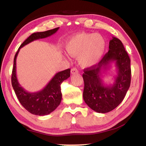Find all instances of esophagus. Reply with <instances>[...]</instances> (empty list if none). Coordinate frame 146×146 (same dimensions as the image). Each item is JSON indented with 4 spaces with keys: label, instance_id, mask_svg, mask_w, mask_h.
Instances as JSON below:
<instances>
[{
    "label": "esophagus",
    "instance_id": "34e87169",
    "mask_svg": "<svg viewBox=\"0 0 146 146\" xmlns=\"http://www.w3.org/2000/svg\"><path fill=\"white\" fill-rule=\"evenodd\" d=\"M71 73L72 74V75H75V74H78V71L76 68H73L71 70Z\"/></svg>",
    "mask_w": 146,
    "mask_h": 146
}]
</instances>
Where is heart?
Instances as JSON below:
<instances>
[{
	"mask_svg": "<svg viewBox=\"0 0 146 146\" xmlns=\"http://www.w3.org/2000/svg\"><path fill=\"white\" fill-rule=\"evenodd\" d=\"M106 48L105 38L99 34L80 33L71 37L66 50L71 56L78 57L82 67H91L102 58Z\"/></svg>",
	"mask_w": 146,
	"mask_h": 146,
	"instance_id": "b5f03b06",
	"label": "heart"
}]
</instances>
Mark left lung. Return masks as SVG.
I'll list each match as a JSON object with an SVG mask.
<instances>
[{"mask_svg": "<svg viewBox=\"0 0 146 146\" xmlns=\"http://www.w3.org/2000/svg\"><path fill=\"white\" fill-rule=\"evenodd\" d=\"M109 49L99 62L84 69L82 75L84 100L91 110L101 113L117 108L124 98L131 84V60L122 42L113 36ZM111 62L115 63L117 75L113 85L106 86L101 78V72L107 69Z\"/></svg>", "mask_w": 146, "mask_h": 146, "instance_id": "left-lung-1", "label": "left lung"}]
</instances>
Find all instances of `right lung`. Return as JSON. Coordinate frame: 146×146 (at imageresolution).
<instances>
[{
    "label": "right lung",
    "instance_id": "1",
    "mask_svg": "<svg viewBox=\"0 0 146 146\" xmlns=\"http://www.w3.org/2000/svg\"><path fill=\"white\" fill-rule=\"evenodd\" d=\"M59 28L43 32H36L31 34L18 49L14 58L13 71L11 75V84L20 103L31 114L44 116L53 111L60 104L62 93L60 84L64 80L70 76V69L62 71L55 74L46 87L35 93L26 91L20 85L16 75V59L20 49L26 44L37 39L48 37L58 31Z\"/></svg>",
    "mask_w": 146,
    "mask_h": 146
}]
</instances>
